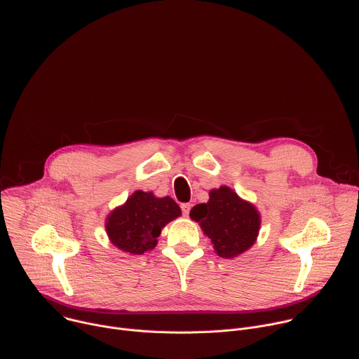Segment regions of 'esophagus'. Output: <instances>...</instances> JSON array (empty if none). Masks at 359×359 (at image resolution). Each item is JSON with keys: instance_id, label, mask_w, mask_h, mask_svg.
<instances>
[{"instance_id": "34e87169", "label": "esophagus", "mask_w": 359, "mask_h": 359, "mask_svg": "<svg viewBox=\"0 0 359 359\" xmlns=\"http://www.w3.org/2000/svg\"><path fill=\"white\" fill-rule=\"evenodd\" d=\"M180 208H182V213H183L184 216H187L189 212H190V209H191V205H190V203H182Z\"/></svg>"}]
</instances>
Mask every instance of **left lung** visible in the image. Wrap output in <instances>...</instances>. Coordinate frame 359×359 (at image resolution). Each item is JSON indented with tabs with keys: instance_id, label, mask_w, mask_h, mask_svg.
<instances>
[{
	"instance_id": "left-lung-1",
	"label": "left lung",
	"mask_w": 359,
	"mask_h": 359,
	"mask_svg": "<svg viewBox=\"0 0 359 359\" xmlns=\"http://www.w3.org/2000/svg\"><path fill=\"white\" fill-rule=\"evenodd\" d=\"M190 217L201 224L216 253L224 259L246 252L256 242L260 227L256 208L227 186L210 190L209 202L194 206Z\"/></svg>"
}]
</instances>
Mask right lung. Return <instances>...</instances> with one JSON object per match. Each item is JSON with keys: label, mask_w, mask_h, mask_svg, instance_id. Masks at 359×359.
<instances>
[{"label": "right lung", "mask_w": 359, "mask_h": 359, "mask_svg": "<svg viewBox=\"0 0 359 359\" xmlns=\"http://www.w3.org/2000/svg\"><path fill=\"white\" fill-rule=\"evenodd\" d=\"M180 215L182 210L172 198H156L151 191L136 190L107 216L106 232L120 250L143 255L156 248L163 227Z\"/></svg>", "instance_id": "right-lung-1"}]
</instances>
